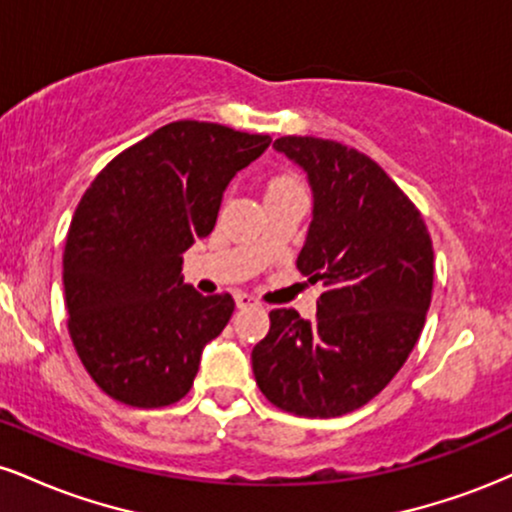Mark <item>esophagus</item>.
<instances>
[{
  "label": "esophagus",
  "mask_w": 512,
  "mask_h": 512,
  "mask_svg": "<svg viewBox=\"0 0 512 512\" xmlns=\"http://www.w3.org/2000/svg\"><path fill=\"white\" fill-rule=\"evenodd\" d=\"M236 305L238 308H252V305H257L255 298L250 296V293H236Z\"/></svg>",
  "instance_id": "esophagus-1"
}]
</instances>
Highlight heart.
I'll return each instance as SVG.
<instances>
[{
    "instance_id": "b5f03b06",
    "label": "heart",
    "mask_w": 512,
    "mask_h": 512,
    "mask_svg": "<svg viewBox=\"0 0 512 512\" xmlns=\"http://www.w3.org/2000/svg\"><path fill=\"white\" fill-rule=\"evenodd\" d=\"M281 182H291V180H274L272 185H281ZM272 185H269V187H272Z\"/></svg>"
}]
</instances>
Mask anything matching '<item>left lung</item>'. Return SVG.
<instances>
[{
  "instance_id": "1",
  "label": "left lung",
  "mask_w": 512,
  "mask_h": 512,
  "mask_svg": "<svg viewBox=\"0 0 512 512\" xmlns=\"http://www.w3.org/2000/svg\"><path fill=\"white\" fill-rule=\"evenodd\" d=\"M305 170L313 221L296 267L325 286L315 320L269 313L252 373L274 407L308 419L370 402L404 366L426 322L433 245L419 209L361 151L317 137L274 142Z\"/></svg>"
}]
</instances>
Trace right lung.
<instances>
[{"instance_id": "add662e5", "label": "right lung", "mask_w": 512, "mask_h": 512, "mask_svg": "<svg viewBox=\"0 0 512 512\" xmlns=\"http://www.w3.org/2000/svg\"><path fill=\"white\" fill-rule=\"evenodd\" d=\"M269 144L216 122H170L84 192L64 245V301L76 354L105 395L156 409L190 392L236 303L185 284L182 252L214 231L228 182Z\"/></svg>"}]
</instances>
